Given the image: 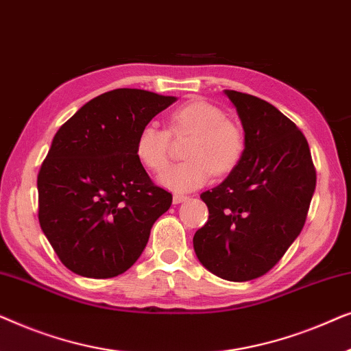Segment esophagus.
Wrapping results in <instances>:
<instances>
[{"label":"esophagus","instance_id":"obj_1","mask_svg":"<svg viewBox=\"0 0 351 351\" xmlns=\"http://www.w3.org/2000/svg\"><path fill=\"white\" fill-rule=\"evenodd\" d=\"M186 199H189V196H185V195H174V196H172V203H174V204H180Z\"/></svg>","mask_w":351,"mask_h":351}]
</instances>
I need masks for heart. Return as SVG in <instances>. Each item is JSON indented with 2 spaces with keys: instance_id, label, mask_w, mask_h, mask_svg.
I'll use <instances>...</instances> for the list:
<instances>
[{
  "instance_id": "obj_1",
  "label": "heart",
  "mask_w": 351,
  "mask_h": 351,
  "mask_svg": "<svg viewBox=\"0 0 351 351\" xmlns=\"http://www.w3.org/2000/svg\"><path fill=\"white\" fill-rule=\"evenodd\" d=\"M191 134L184 147L185 161L167 167L158 177L160 184L174 191H191L215 176L232 172L241 160L244 136L241 129L225 119V113L204 100H190L172 110L169 126L162 129L147 123L138 129L134 150L147 169L161 171L169 160L171 136Z\"/></svg>"
}]
</instances>
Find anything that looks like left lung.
<instances>
[{
    "label": "left lung",
    "instance_id": "obj_1",
    "mask_svg": "<svg viewBox=\"0 0 351 351\" xmlns=\"http://www.w3.org/2000/svg\"><path fill=\"white\" fill-rule=\"evenodd\" d=\"M244 129V152L222 184L201 193L209 219L193 237L199 262L228 281L270 271L304 228L316 171L299 128L256 95L225 90Z\"/></svg>",
    "mask_w": 351,
    "mask_h": 351
}]
</instances>
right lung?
Returning a JSON list of instances; mask_svg holds the SVG:
<instances>
[{
  "label": "right lung",
  "mask_w": 351,
  "mask_h": 351,
  "mask_svg": "<svg viewBox=\"0 0 351 351\" xmlns=\"http://www.w3.org/2000/svg\"><path fill=\"white\" fill-rule=\"evenodd\" d=\"M176 97L113 89L60 126L38 174V219L60 262L86 278L118 276L148 243L172 195L155 185L136 156L143 124Z\"/></svg>",
  "instance_id": "right-lung-1"
}]
</instances>
